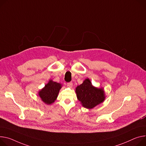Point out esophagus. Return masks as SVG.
<instances>
[{
  "mask_svg": "<svg viewBox=\"0 0 146 146\" xmlns=\"http://www.w3.org/2000/svg\"><path fill=\"white\" fill-rule=\"evenodd\" d=\"M67 86L69 87H70V88L72 87V86H73V83H72V82H69V83H67Z\"/></svg>",
  "mask_w": 146,
  "mask_h": 146,
  "instance_id": "1",
  "label": "esophagus"
}]
</instances>
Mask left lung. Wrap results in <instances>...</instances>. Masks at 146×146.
Wrapping results in <instances>:
<instances>
[{
  "instance_id": "left-lung-1",
  "label": "left lung",
  "mask_w": 146,
  "mask_h": 146,
  "mask_svg": "<svg viewBox=\"0 0 146 146\" xmlns=\"http://www.w3.org/2000/svg\"><path fill=\"white\" fill-rule=\"evenodd\" d=\"M76 92L77 99L84 107L88 109L93 108L102 102L105 98L104 90L92 86L88 78L76 87Z\"/></svg>"
}]
</instances>
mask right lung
Wrapping results in <instances>:
<instances>
[{
    "instance_id": "right-lung-1",
    "label": "right lung",
    "mask_w": 146,
    "mask_h": 146,
    "mask_svg": "<svg viewBox=\"0 0 146 146\" xmlns=\"http://www.w3.org/2000/svg\"><path fill=\"white\" fill-rule=\"evenodd\" d=\"M60 88V84L50 80L45 87L39 92V96L44 102L49 105L56 100Z\"/></svg>"
}]
</instances>
